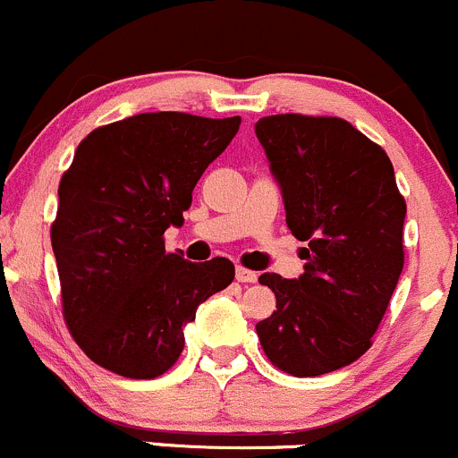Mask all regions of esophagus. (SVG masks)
<instances>
[{
    "label": "esophagus",
    "mask_w": 458,
    "mask_h": 458,
    "mask_svg": "<svg viewBox=\"0 0 458 458\" xmlns=\"http://www.w3.org/2000/svg\"><path fill=\"white\" fill-rule=\"evenodd\" d=\"M235 280H238V282H256L258 276L253 271H249V268L238 267V268H235Z\"/></svg>",
    "instance_id": "esophagus-1"
}]
</instances>
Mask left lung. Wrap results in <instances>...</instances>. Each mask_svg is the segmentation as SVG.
I'll return each instance as SVG.
<instances>
[{"label":"left lung","mask_w":458,"mask_h":458,"mask_svg":"<svg viewBox=\"0 0 458 458\" xmlns=\"http://www.w3.org/2000/svg\"><path fill=\"white\" fill-rule=\"evenodd\" d=\"M284 200L286 227L309 247L295 280L262 273L276 293L256 331L273 366L327 375L372 344L403 268L405 200L388 154L337 116L276 114L256 123Z\"/></svg>","instance_id":"1"}]
</instances>
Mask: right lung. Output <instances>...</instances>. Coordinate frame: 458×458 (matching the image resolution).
Here are the masks:
<instances>
[{
  "mask_svg": "<svg viewBox=\"0 0 458 458\" xmlns=\"http://www.w3.org/2000/svg\"><path fill=\"white\" fill-rule=\"evenodd\" d=\"M238 127L240 116L148 112L79 143L50 238L65 324L94 364L130 379L163 375L198 306L231 284L227 258L182 260L163 233L185 223L196 182Z\"/></svg>",
  "mask_w": 458,
  "mask_h": 458,
  "instance_id": "obj_1",
  "label": "right lung"
}]
</instances>
